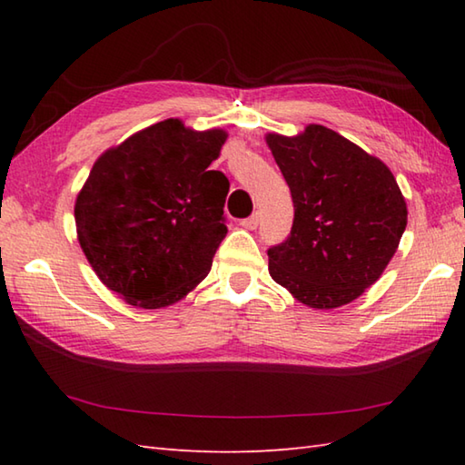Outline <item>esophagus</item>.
Returning a JSON list of instances; mask_svg holds the SVG:
<instances>
[{
	"label": "esophagus",
	"instance_id": "1",
	"mask_svg": "<svg viewBox=\"0 0 465 465\" xmlns=\"http://www.w3.org/2000/svg\"><path fill=\"white\" fill-rule=\"evenodd\" d=\"M242 227H245V230H255V227L260 225V213H253L250 217H245V220L240 222Z\"/></svg>",
	"mask_w": 465,
	"mask_h": 465
}]
</instances>
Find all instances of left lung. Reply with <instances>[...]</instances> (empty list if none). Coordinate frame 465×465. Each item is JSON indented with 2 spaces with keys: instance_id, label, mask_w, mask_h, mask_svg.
<instances>
[{
  "instance_id": "1",
  "label": "left lung",
  "mask_w": 465,
  "mask_h": 465,
  "mask_svg": "<svg viewBox=\"0 0 465 465\" xmlns=\"http://www.w3.org/2000/svg\"><path fill=\"white\" fill-rule=\"evenodd\" d=\"M265 143L290 185V238L268 250L270 275L295 300L333 310L380 280L408 225L390 167L338 132L310 124Z\"/></svg>"
}]
</instances>
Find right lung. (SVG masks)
<instances>
[{"instance_id":"add662e5","label":"right lung","mask_w":465,"mask_h":465,"mask_svg":"<svg viewBox=\"0 0 465 465\" xmlns=\"http://www.w3.org/2000/svg\"><path fill=\"white\" fill-rule=\"evenodd\" d=\"M227 132L157 122L97 157L77 193V242L92 270L130 305L167 308L212 270L225 238L230 182L210 170Z\"/></svg>"}]
</instances>
